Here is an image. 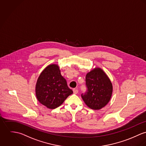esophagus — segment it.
Returning <instances> with one entry per match:
<instances>
[{"mask_svg": "<svg viewBox=\"0 0 146 146\" xmlns=\"http://www.w3.org/2000/svg\"><path fill=\"white\" fill-rule=\"evenodd\" d=\"M73 93H74V94H77L78 92V90H77V89H76V88H74V89L73 90Z\"/></svg>", "mask_w": 146, "mask_h": 146, "instance_id": "34e87169", "label": "esophagus"}]
</instances>
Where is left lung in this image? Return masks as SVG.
<instances>
[{
  "instance_id": "8db88e82",
  "label": "left lung",
  "mask_w": 146,
  "mask_h": 146,
  "mask_svg": "<svg viewBox=\"0 0 146 146\" xmlns=\"http://www.w3.org/2000/svg\"><path fill=\"white\" fill-rule=\"evenodd\" d=\"M86 84L87 91L81 96L86 105L95 110L105 107L111 99L113 90L105 72L100 68H95L87 73Z\"/></svg>"
}]
</instances>
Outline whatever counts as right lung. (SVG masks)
I'll return each instance as SVG.
<instances>
[{
  "label": "right lung",
  "instance_id": "add662e5",
  "mask_svg": "<svg viewBox=\"0 0 146 146\" xmlns=\"http://www.w3.org/2000/svg\"><path fill=\"white\" fill-rule=\"evenodd\" d=\"M36 96L42 105L50 109L60 106L73 91L67 86L58 64L47 66L40 74L36 84Z\"/></svg>",
  "mask_w": 146,
  "mask_h": 146
}]
</instances>
